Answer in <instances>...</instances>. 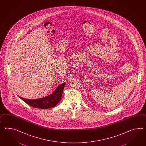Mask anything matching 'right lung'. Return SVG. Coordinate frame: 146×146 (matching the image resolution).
Instances as JSON below:
<instances>
[{"mask_svg": "<svg viewBox=\"0 0 146 146\" xmlns=\"http://www.w3.org/2000/svg\"><path fill=\"white\" fill-rule=\"evenodd\" d=\"M66 83L60 85L54 92L46 97L36 100H29L19 96L26 104L35 108L46 109L54 107L59 103L61 98L63 90Z\"/></svg>", "mask_w": 146, "mask_h": 146, "instance_id": "obj_1", "label": "right lung"}]
</instances>
